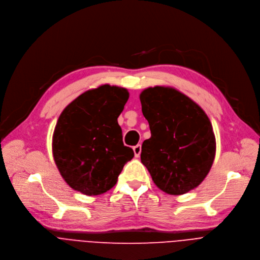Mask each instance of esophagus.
I'll return each mask as SVG.
<instances>
[{
	"label": "esophagus",
	"mask_w": 260,
	"mask_h": 260,
	"mask_svg": "<svg viewBox=\"0 0 260 260\" xmlns=\"http://www.w3.org/2000/svg\"><path fill=\"white\" fill-rule=\"evenodd\" d=\"M133 151H134V155L135 158H138L140 155V152H141V145L140 144H137L133 147Z\"/></svg>",
	"instance_id": "34e87169"
}]
</instances>
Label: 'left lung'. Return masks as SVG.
Masks as SVG:
<instances>
[{"mask_svg": "<svg viewBox=\"0 0 260 260\" xmlns=\"http://www.w3.org/2000/svg\"><path fill=\"white\" fill-rule=\"evenodd\" d=\"M139 98L151 133L142 143L141 163L164 192H188L208 175L215 158L216 140L208 116L172 87H148Z\"/></svg>", "mask_w": 260, "mask_h": 260, "instance_id": "obj_1", "label": "left lung"}]
</instances>
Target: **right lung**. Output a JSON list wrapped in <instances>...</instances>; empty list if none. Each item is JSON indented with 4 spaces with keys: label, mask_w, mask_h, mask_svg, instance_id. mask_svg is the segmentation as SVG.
<instances>
[{
    "label": "right lung",
    "mask_w": 260,
    "mask_h": 260,
    "mask_svg": "<svg viewBox=\"0 0 260 260\" xmlns=\"http://www.w3.org/2000/svg\"><path fill=\"white\" fill-rule=\"evenodd\" d=\"M129 98L126 88L101 85L73 100L52 137L54 162L64 181L86 196L110 190L134 157L123 143L118 118Z\"/></svg>",
    "instance_id": "1"
}]
</instances>
